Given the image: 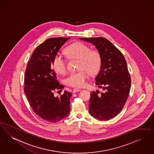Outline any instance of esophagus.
<instances>
[{
    "label": "esophagus",
    "instance_id": "34e87169",
    "mask_svg": "<svg viewBox=\"0 0 154 154\" xmlns=\"http://www.w3.org/2000/svg\"><path fill=\"white\" fill-rule=\"evenodd\" d=\"M80 91H81V89H78V88H74V89H73V93H75L80 92Z\"/></svg>",
    "mask_w": 154,
    "mask_h": 154
}]
</instances>
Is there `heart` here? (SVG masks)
<instances>
[{
  "mask_svg": "<svg viewBox=\"0 0 154 154\" xmlns=\"http://www.w3.org/2000/svg\"><path fill=\"white\" fill-rule=\"evenodd\" d=\"M65 53L69 58L79 60L78 72L68 75L65 82L68 86L81 88L84 86L91 74L96 73L100 69L101 57L96 50H90L88 46L81 42L70 45L65 49ZM52 67L57 74H65L66 72V61L61 55L54 56Z\"/></svg>",
  "mask_w": 154,
  "mask_h": 154,
  "instance_id": "obj_1",
  "label": "heart"
}]
</instances>
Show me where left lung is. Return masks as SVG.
<instances>
[{"mask_svg": "<svg viewBox=\"0 0 154 154\" xmlns=\"http://www.w3.org/2000/svg\"><path fill=\"white\" fill-rule=\"evenodd\" d=\"M79 39L92 43L101 57L100 69L95 80L104 92L91 93L89 113L100 120H108L122 110L129 95L131 81L127 62L121 51L106 38Z\"/></svg>", "mask_w": 154, "mask_h": 154, "instance_id": "left-lung-1", "label": "left lung"}]
</instances>
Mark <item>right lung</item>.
Masks as SVG:
<instances>
[{"instance_id":"obj_1","label":"right lung","mask_w":154,"mask_h":154,"mask_svg":"<svg viewBox=\"0 0 154 154\" xmlns=\"http://www.w3.org/2000/svg\"><path fill=\"white\" fill-rule=\"evenodd\" d=\"M70 38H51L38 46L27 63L24 92L32 110L38 116L51 123L67 117L70 111L72 93L65 91L55 97V89L63 88L51 69L53 58L62 46Z\"/></svg>"}]
</instances>
